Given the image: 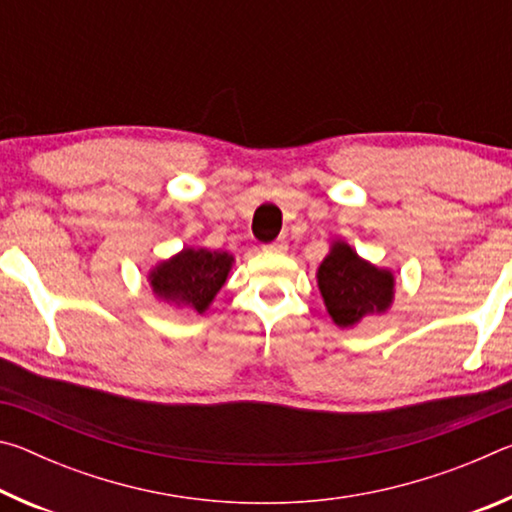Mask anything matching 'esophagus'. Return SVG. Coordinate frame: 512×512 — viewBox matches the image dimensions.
Instances as JSON below:
<instances>
[{
	"label": "esophagus",
	"mask_w": 512,
	"mask_h": 512,
	"mask_svg": "<svg viewBox=\"0 0 512 512\" xmlns=\"http://www.w3.org/2000/svg\"><path fill=\"white\" fill-rule=\"evenodd\" d=\"M264 250L266 253H284V250H287V241L277 239V241H273V244H266Z\"/></svg>",
	"instance_id": "obj_1"
}]
</instances>
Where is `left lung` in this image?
I'll list each match as a JSON object with an SVG mask.
<instances>
[{"label":"left lung","mask_w":512,"mask_h":512,"mask_svg":"<svg viewBox=\"0 0 512 512\" xmlns=\"http://www.w3.org/2000/svg\"><path fill=\"white\" fill-rule=\"evenodd\" d=\"M318 287L336 325L350 327L372 314L386 311L393 300V275L354 253L348 244H334L318 268Z\"/></svg>","instance_id":"left-lung-1"}]
</instances>
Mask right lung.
Here are the masks:
<instances>
[{
    "label": "right lung",
    "mask_w": 512,
    "mask_h": 512,
    "mask_svg": "<svg viewBox=\"0 0 512 512\" xmlns=\"http://www.w3.org/2000/svg\"><path fill=\"white\" fill-rule=\"evenodd\" d=\"M232 266L228 253L185 248L151 273V287L160 298L192 307L203 314L225 284Z\"/></svg>",
    "instance_id": "add662e5"
}]
</instances>
